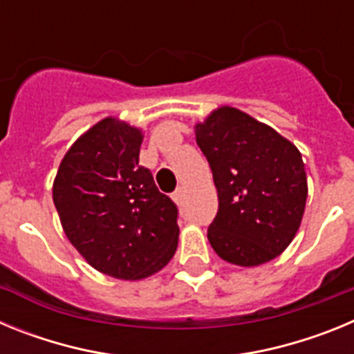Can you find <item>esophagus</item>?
Returning <instances> with one entry per match:
<instances>
[{"label":"esophagus","mask_w":354,"mask_h":354,"mask_svg":"<svg viewBox=\"0 0 354 354\" xmlns=\"http://www.w3.org/2000/svg\"><path fill=\"white\" fill-rule=\"evenodd\" d=\"M171 198H174V202H177V204H180L184 198V189L183 187H177L174 193H171Z\"/></svg>","instance_id":"esophagus-1"}]
</instances>
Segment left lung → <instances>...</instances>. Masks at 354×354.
Wrapping results in <instances>:
<instances>
[{
  "mask_svg": "<svg viewBox=\"0 0 354 354\" xmlns=\"http://www.w3.org/2000/svg\"><path fill=\"white\" fill-rule=\"evenodd\" d=\"M196 143L218 189V212L207 228L214 252L236 266H259L290 245L306 202L299 150L236 108L212 111L196 124Z\"/></svg>",
  "mask_w": 354,
  "mask_h": 354,
  "instance_id": "8db88e82",
  "label": "left lung"
}]
</instances>
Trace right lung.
Returning <instances> with one entry per match:
<instances>
[{"label": "right lung", "mask_w": 354, "mask_h": 354, "mask_svg": "<svg viewBox=\"0 0 354 354\" xmlns=\"http://www.w3.org/2000/svg\"><path fill=\"white\" fill-rule=\"evenodd\" d=\"M142 131L104 118L68 149L53 200L68 241L92 268L140 280L177 250L179 209L140 165Z\"/></svg>", "instance_id": "add662e5"}]
</instances>
